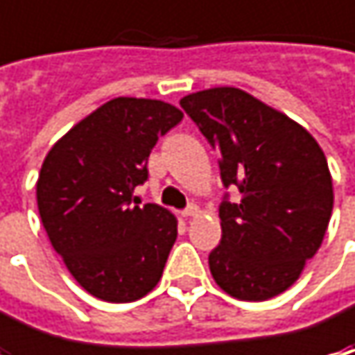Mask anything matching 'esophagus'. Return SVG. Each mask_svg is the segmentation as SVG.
Returning a JSON list of instances; mask_svg holds the SVG:
<instances>
[{
	"mask_svg": "<svg viewBox=\"0 0 355 355\" xmlns=\"http://www.w3.org/2000/svg\"><path fill=\"white\" fill-rule=\"evenodd\" d=\"M198 213H199L198 205H187L184 211H182V215H184V217H196Z\"/></svg>",
	"mask_w": 355,
	"mask_h": 355,
	"instance_id": "obj_1",
	"label": "esophagus"
}]
</instances>
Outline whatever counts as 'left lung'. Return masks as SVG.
<instances>
[{
  "mask_svg": "<svg viewBox=\"0 0 355 355\" xmlns=\"http://www.w3.org/2000/svg\"><path fill=\"white\" fill-rule=\"evenodd\" d=\"M182 108L219 152L221 182L241 201H221V243L209 252L215 282L239 300H268L298 280L320 249L334 207L328 162L300 124L249 92L217 87Z\"/></svg>",
  "mask_w": 355,
  "mask_h": 355,
  "instance_id": "1",
  "label": "left lung"
}]
</instances>
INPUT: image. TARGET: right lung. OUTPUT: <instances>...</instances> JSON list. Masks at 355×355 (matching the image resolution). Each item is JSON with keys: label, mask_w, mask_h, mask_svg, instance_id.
I'll return each mask as SVG.
<instances>
[{"label": "right lung", "mask_w": 355, "mask_h": 355, "mask_svg": "<svg viewBox=\"0 0 355 355\" xmlns=\"http://www.w3.org/2000/svg\"><path fill=\"white\" fill-rule=\"evenodd\" d=\"M184 112L152 98H112L49 150L37 205L53 249L75 280L106 302L154 291L178 237V219L156 203L138 205L157 138Z\"/></svg>", "instance_id": "right-lung-1"}]
</instances>
